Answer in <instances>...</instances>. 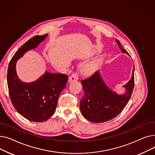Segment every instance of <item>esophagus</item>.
Here are the masks:
<instances>
[{"instance_id": "esophagus-1", "label": "esophagus", "mask_w": 155, "mask_h": 155, "mask_svg": "<svg viewBox=\"0 0 155 155\" xmlns=\"http://www.w3.org/2000/svg\"><path fill=\"white\" fill-rule=\"evenodd\" d=\"M78 80V75L77 73H73L71 74V75L69 77V82H74V81H77Z\"/></svg>"}]
</instances>
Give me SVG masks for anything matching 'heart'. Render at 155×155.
I'll list each match as a JSON object with an SVG mask.
<instances>
[{"instance_id":"b5f03b06","label":"heart","mask_w":155,"mask_h":155,"mask_svg":"<svg viewBox=\"0 0 155 155\" xmlns=\"http://www.w3.org/2000/svg\"><path fill=\"white\" fill-rule=\"evenodd\" d=\"M96 67V63L95 61H92L86 64L83 68V71L86 74L92 73L95 69Z\"/></svg>"}]
</instances>
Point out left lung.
I'll return each mask as SVG.
<instances>
[{
  "mask_svg": "<svg viewBox=\"0 0 155 155\" xmlns=\"http://www.w3.org/2000/svg\"><path fill=\"white\" fill-rule=\"evenodd\" d=\"M116 40L122 53L129 54L121 46L119 41ZM134 65L131 80L123 86L126 88L124 95H118L112 91L102 79L99 71L81 81L84 91L80 104L82 115L95 123H104L116 117L124 109L131 98L134 86Z\"/></svg>",
  "mask_w": 155,
  "mask_h": 155,
  "instance_id": "left-lung-1",
  "label": "left lung"
}]
</instances>
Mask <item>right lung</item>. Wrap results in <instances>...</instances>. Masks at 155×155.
<instances>
[{"label": "right lung", "mask_w": 155, "mask_h": 155, "mask_svg": "<svg viewBox=\"0 0 155 155\" xmlns=\"http://www.w3.org/2000/svg\"><path fill=\"white\" fill-rule=\"evenodd\" d=\"M47 35L35 36L15 52L9 64L7 85L10 99L18 113L29 120L41 123L54 114L60 93L66 87L68 77L63 73L46 72L31 83H24L18 79L15 63L28 51L36 48Z\"/></svg>", "instance_id": "right-lung-1"}]
</instances>
